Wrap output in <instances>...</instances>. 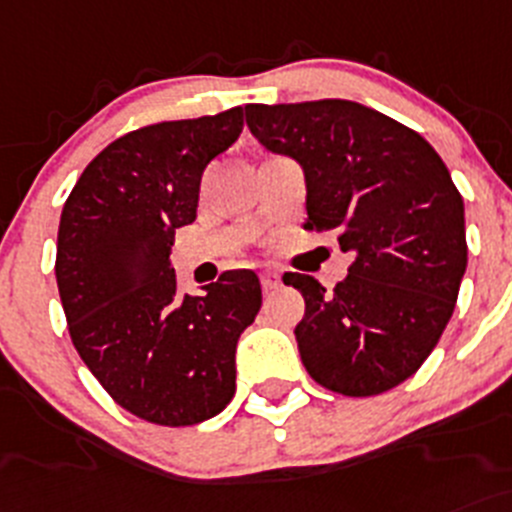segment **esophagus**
I'll return each mask as SVG.
<instances>
[{
    "label": "esophagus",
    "mask_w": 512,
    "mask_h": 512,
    "mask_svg": "<svg viewBox=\"0 0 512 512\" xmlns=\"http://www.w3.org/2000/svg\"><path fill=\"white\" fill-rule=\"evenodd\" d=\"M260 283H262V290H265V293H272V290L280 288L283 278H280L278 270H265L260 275Z\"/></svg>",
    "instance_id": "esophagus-1"
}]
</instances>
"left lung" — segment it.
Wrapping results in <instances>:
<instances>
[{
  "label": "left lung",
  "instance_id": "1",
  "mask_svg": "<svg viewBox=\"0 0 512 512\" xmlns=\"http://www.w3.org/2000/svg\"><path fill=\"white\" fill-rule=\"evenodd\" d=\"M245 116L267 151L303 166L305 229L333 232L353 257L333 290L283 275L305 298V371L343 396L394 389L434 351L465 275V204L450 171L417 131L353 100L252 103Z\"/></svg>",
  "mask_w": 512,
  "mask_h": 512
}]
</instances>
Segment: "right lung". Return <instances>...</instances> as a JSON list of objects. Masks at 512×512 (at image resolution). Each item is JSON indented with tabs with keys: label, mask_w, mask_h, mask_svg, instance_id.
Segmentation results:
<instances>
[{
	"label": "right lung",
	"mask_w": 512,
	"mask_h": 512,
	"mask_svg": "<svg viewBox=\"0 0 512 512\" xmlns=\"http://www.w3.org/2000/svg\"><path fill=\"white\" fill-rule=\"evenodd\" d=\"M240 133L242 108L138 128L85 166L62 207L55 278L73 346L116 404L161 427L232 401L237 341L262 305L252 270L181 298L169 262L204 169Z\"/></svg>",
	"instance_id": "add662e5"
}]
</instances>
